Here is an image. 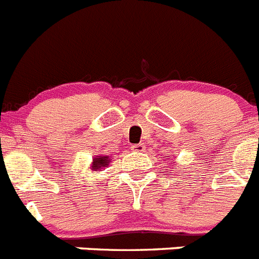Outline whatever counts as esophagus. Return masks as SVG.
<instances>
[{"mask_svg": "<svg viewBox=\"0 0 259 259\" xmlns=\"http://www.w3.org/2000/svg\"><path fill=\"white\" fill-rule=\"evenodd\" d=\"M132 151L134 152H144L145 151V145L143 144V143H140V144H135L132 145Z\"/></svg>", "mask_w": 259, "mask_h": 259, "instance_id": "1", "label": "esophagus"}]
</instances>
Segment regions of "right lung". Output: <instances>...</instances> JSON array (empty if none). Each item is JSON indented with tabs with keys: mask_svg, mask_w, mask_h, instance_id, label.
Returning <instances> with one entry per match:
<instances>
[{
	"mask_svg": "<svg viewBox=\"0 0 259 259\" xmlns=\"http://www.w3.org/2000/svg\"><path fill=\"white\" fill-rule=\"evenodd\" d=\"M108 165L107 157L99 156L98 158H94V162H93V170H101L102 167H106Z\"/></svg>",
	"mask_w": 259,
	"mask_h": 259,
	"instance_id": "add662e5",
	"label": "right lung"
}]
</instances>
